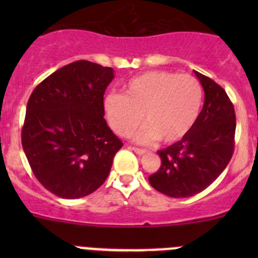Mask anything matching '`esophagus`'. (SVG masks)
Returning a JSON list of instances; mask_svg holds the SVG:
<instances>
[{
  "label": "esophagus",
  "mask_w": 258,
  "mask_h": 258,
  "mask_svg": "<svg viewBox=\"0 0 258 258\" xmlns=\"http://www.w3.org/2000/svg\"><path fill=\"white\" fill-rule=\"evenodd\" d=\"M132 150H133L134 152H136V154H138V155H145V154H147V150H145V149H138V147H132Z\"/></svg>",
  "instance_id": "34e87169"
}]
</instances>
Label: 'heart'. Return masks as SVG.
I'll return each instance as SVG.
<instances>
[{"instance_id":"heart-1","label":"heart","mask_w":258,"mask_h":258,"mask_svg":"<svg viewBox=\"0 0 258 258\" xmlns=\"http://www.w3.org/2000/svg\"><path fill=\"white\" fill-rule=\"evenodd\" d=\"M203 103L200 83L190 75L170 71H149L122 86V94H108L104 112L112 131L127 136L142 121L134 138L149 143L157 138L173 143L183 138L197 122Z\"/></svg>"}]
</instances>
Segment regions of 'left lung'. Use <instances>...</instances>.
I'll return each mask as SVG.
<instances>
[{"label":"left lung","instance_id":"left-lung-1","mask_svg":"<svg viewBox=\"0 0 258 258\" xmlns=\"http://www.w3.org/2000/svg\"><path fill=\"white\" fill-rule=\"evenodd\" d=\"M206 97L197 122L178 142L157 151L161 165L149 177L155 190L170 198H188L206 190L234 154L236 117L226 92L194 71Z\"/></svg>","mask_w":258,"mask_h":258}]
</instances>
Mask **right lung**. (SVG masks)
I'll return each instance as SVG.
<instances>
[{"label": "right lung", "mask_w": 258, "mask_h": 258, "mask_svg": "<svg viewBox=\"0 0 258 258\" xmlns=\"http://www.w3.org/2000/svg\"><path fill=\"white\" fill-rule=\"evenodd\" d=\"M112 79L111 67L77 60L46 77L29 97L23 150L38 182L56 197L94 192L122 147L103 117V95Z\"/></svg>", "instance_id": "right-lung-1"}]
</instances>
